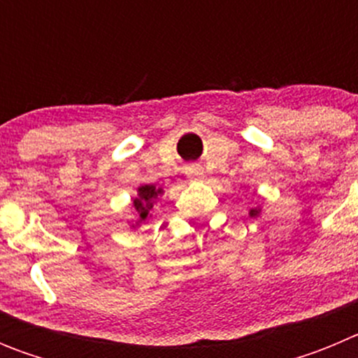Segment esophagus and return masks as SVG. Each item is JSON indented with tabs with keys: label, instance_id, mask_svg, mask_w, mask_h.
<instances>
[{
	"label": "esophagus",
	"instance_id": "1",
	"mask_svg": "<svg viewBox=\"0 0 358 358\" xmlns=\"http://www.w3.org/2000/svg\"><path fill=\"white\" fill-rule=\"evenodd\" d=\"M186 173H188V177L192 181H199V179L204 177V170H202L199 164H189L188 169H186Z\"/></svg>",
	"mask_w": 358,
	"mask_h": 358
}]
</instances>
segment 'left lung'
Listing matches in <instances>:
<instances>
[{"label": "left lung", "mask_w": 358, "mask_h": 358, "mask_svg": "<svg viewBox=\"0 0 358 358\" xmlns=\"http://www.w3.org/2000/svg\"><path fill=\"white\" fill-rule=\"evenodd\" d=\"M260 215H262V208H260V206L251 208V210H249V217L256 218V217H260Z\"/></svg>", "instance_id": "obj_1"}]
</instances>
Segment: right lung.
Masks as SVG:
<instances>
[{
	"instance_id": "right-lung-1",
	"label": "right lung",
	"mask_w": 358,
	"mask_h": 358,
	"mask_svg": "<svg viewBox=\"0 0 358 358\" xmlns=\"http://www.w3.org/2000/svg\"><path fill=\"white\" fill-rule=\"evenodd\" d=\"M164 194L163 188H156L154 185H140L136 188V195L131 199V206L136 211V220L129 222L131 229L143 226L148 222V218L152 217V208H154V202Z\"/></svg>"
}]
</instances>
